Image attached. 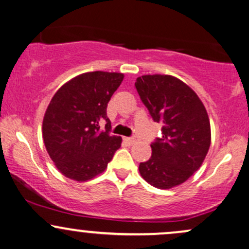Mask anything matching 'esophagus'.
Segmentation results:
<instances>
[{"label":"esophagus","mask_w":249,"mask_h":249,"mask_svg":"<svg viewBox=\"0 0 249 249\" xmlns=\"http://www.w3.org/2000/svg\"><path fill=\"white\" fill-rule=\"evenodd\" d=\"M136 141H137L136 137H125V138H124V142H125V144H127V145L134 144Z\"/></svg>","instance_id":"1"}]
</instances>
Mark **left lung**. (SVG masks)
Segmentation results:
<instances>
[{"mask_svg": "<svg viewBox=\"0 0 249 249\" xmlns=\"http://www.w3.org/2000/svg\"><path fill=\"white\" fill-rule=\"evenodd\" d=\"M134 87L153 121L161 125V137L151 144L152 156L141 162L139 172L157 188L178 186L199 170L210 148L206 108L176 77L145 75L137 78Z\"/></svg>", "mask_w": 249, "mask_h": 249, "instance_id": "1", "label": "left lung"}]
</instances>
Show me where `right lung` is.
Returning <instances> with one entry per match:
<instances>
[{
	"instance_id": "add662e5",
	"label": "right lung",
	"mask_w": 249,
	"mask_h": 249,
	"mask_svg": "<svg viewBox=\"0 0 249 249\" xmlns=\"http://www.w3.org/2000/svg\"><path fill=\"white\" fill-rule=\"evenodd\" d=\"M124 75L83 73L55 93L43 119V141L50 158L63 176L87 181L104 172L122 138L111 136L107 107ZM105 121L106 130H100Z\"/></svg>"
}]
</instances>
